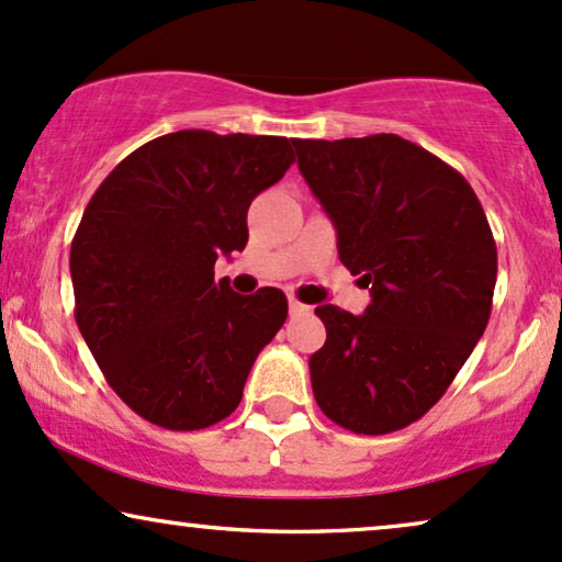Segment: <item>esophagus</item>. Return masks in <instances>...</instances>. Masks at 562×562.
I'll return each instance as SVG.
<instances>
[{"label":"esophagus","mask_w":562,"mask_h":562,"mask_svg":"<svg viewBox=\"0 0 562 562\" xmlns=\"http://www.w3.org/2000/svg\"><path fill=\"white\" fill-rule=\"evenodd\" d=\"M289 313H292V315H304V313H310V307H307V304L296 302L294 296H292V300H289Z\"/></svg>","instance_id":"obj_1"}]
</instances>
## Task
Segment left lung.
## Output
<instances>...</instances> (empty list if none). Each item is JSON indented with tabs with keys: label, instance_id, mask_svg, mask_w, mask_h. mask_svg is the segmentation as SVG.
Listing matches in <instances>:
<instances>
[{
	"label": "left lung",
	"instance_id": "obj_1",
	"mask_svg": "<svg viewBox=\"0 0 562 562\" xmlns=\"http://www.w3.org/2000/svg\"><path fill=\"white\" fill-rule=\"evenodd\" d=\"M296 164L336 226L338 258L370 289L364 315L315 310L317 406L359 435H385L438 404L487 328L497 249L453 166L398 135L294 140Z\"/></svg>",
	"mask_w": 562,
	"mask_h": 562
}]
</instances>
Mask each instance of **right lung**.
I'll use <instances>...</instances> for the list:
<instances>
[{
	"label": "right lung",
	"instance_id": "obj_1",
	"mask_svg": "<svg viewBox=\"0 0 562 562\" xmlns=\"http://www.w3.org/2000/svg\"><path fill=\"white\" fill-rule=\"evenodd\" d=\"M270 135L179 130L103 179L69 249L75 321L106 383L166 429L239 406L260 349L286 321L281 289L241 296L213 279L247 245V207L294 164Z\"/></svg>",
	"mask_w": 562,
	"mask_h": 562
}]
</instances>
